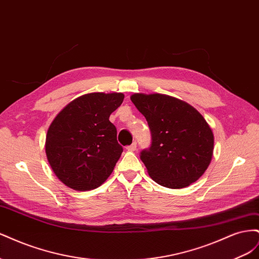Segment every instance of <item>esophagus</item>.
Wrapping results in <instances>:
<instances>
[{
  "mask_svg": "<svg viewBox=\"0 0 259 259\" xmlns=\"http://www.w3.org/2000/svg\"><path fill=\"white\" fill-rule=\"evenodd\" d=\"M136 148H137V143H136V142H134L132 145H130V146L126 147V149H127L128 151H135Z\"/></svg>",
  "mask_w": 259,
  "mask_h": 259,
  "instance_id": "obj_1",
  "label": "esophagus"
}]
</instances>
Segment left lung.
<instances>
[{"label":"left lung","mask_w":259,"mask_h":259,"mask_svg":"<svg viewBox=\"0 0 259 259\" xmlns=\"http://www.w3.org/2000/svg\"><path fill=\"white\" fill-rule=\"evenodd\" d=\"M131 100L151 132L150 148L140 152L149 176L170 189L197 182L214 149L213 132L204 117L189 104L162 94H134Z\"/></svg>","instance_id":"8db88e82"}]
</instances>
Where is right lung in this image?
<instances>
[{"instance_id":"add662e5","label":"right lung","mask_w":259,"mask_h":259,"mask_svg":"<svg viewBox=\"0 0 259 259\" xmlns=\"http://www.w3.org/2000/svg\"><path fill=\"white\" fill-rule=\"evenodd\" d=\"M123 99L122 93L86 94L68 104L50 125L46 156L55 175L71 189H95L111 175L123 148L109 116Z\"/></svg>"}]
</instances>
